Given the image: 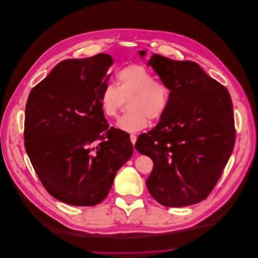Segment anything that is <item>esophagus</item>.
<instances>
[{
	"instance_id": "34e87169",
	"label": "esophagus",
	"mask_w": 258,
	"mask_h": 258,
	"mask_svg": "<svg viewBox=\"0 0 258 258\" xmlns=\"http://www.w3.org/2000/svg\"><path fill=\"white\" fill-rule=\"evenodd\" d=\"M137 136H134V134H131V136H130V141H131V143L134 145V144H136V142H137Z\"/></svg>"
}]
</instances>
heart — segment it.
<instances>
[{"mask_svg":"<svg viewBox=\"0 0 258 258\" xmlns=\"http://www.w3.org/2000/svg\"><path fill=\"white\" fill-rule=\"evenodd\" d=\"M128 101L129 111L122 115L117 127L126 132L145 129L151 120H159L169 106L170 89L155 80L153 73L144 65L131 64L116 72V85L108 83L100 95L103 112L108 117H116Z\"/></svg>","mask_w":258,"mask_h":258,"instance_id":"heart-1","label":"heart"}]
</instances>
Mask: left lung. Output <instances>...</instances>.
Listing matches in <instances>:
<instances>
[{
  "instance_id": "8db88e82",
  "label": "left lung",
  "mask_w": 258,
  "mask_h": 258,
  "mask_svg": "<svg viewBox=\"0 0 258 258\" xmlns=\"http://www.w3.org/2000/svg\"><path fill=\"white\" fill-rule=\"evenodd\" d=\"M149 65L169 87L170 101L157 126L136 143L153 161L147 188L166 207L198 204L212 192L234 148L229 91L193 62L154 53Z\"/></svg>"
}]
</instances>
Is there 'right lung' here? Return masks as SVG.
Here are the masks:
<instances>
[{"instance_id":"add662e5","label":"right lung","mask_w":258,"mask_h":258,"mask_svg":"<svg viewBox=\"0 0 258 258\" xmlns=\"http://www.w3.org/2000/svg\"><path fill=\"white\" fill-rule=\"evenodd\" d=\"M112 63L105 53L65 59L28 96L26 152L46 191L68 205L104 201L133 153L128 133L109 128L100 103Z\"/></svg>"}]
</instances>
